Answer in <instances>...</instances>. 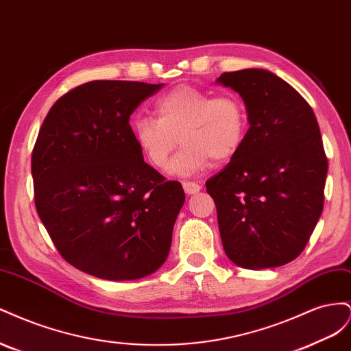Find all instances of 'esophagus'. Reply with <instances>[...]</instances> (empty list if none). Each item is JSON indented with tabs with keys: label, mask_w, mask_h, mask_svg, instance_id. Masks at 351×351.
Here are the masks:
<instances>
[{
	"label": "esophagus",
	"mask_w": 351,
	"mask_h": 351,
	"mask_svg": "<svg viewBox=\"0 0 351 351\" xmlns=\"http://www.w3.org/2000/svg\"><path fill=\"white\" fill-rule=\"evenodd\" d=\"M183 189H184L186 195H196L200 192V186L195 182H184Z\"/></svg>",
	"instance_id": "obj_1"
}]
</instances>
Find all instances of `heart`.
Returning a JSON list of instances; mask_svg holds the SVG:
<instances>
[{
	"label": "heart",
	"mask_w": 351,
	"mask_h": 351,
	"mask_svg": "<svg viewBox=\"0 0 351 351\" xmlns=\"http://www.w3.org/2000/svg\"><path fill=\"white\" fill-rule=\"evenodd\" d=\"M156 119L136 117L132 123L134 142L146 161L164 169L176 146L182 149L169 165L177 176H193L210 164L234 158L247 134V112L241 99L232 93L212 95L190 84L159 97Z\"/></svg>",
	"instance_id": "1"
}]
</instances>
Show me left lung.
I'll use <instances>...</instances> for the list:
<instances>
[{
    "label": "left lung",
    "instance_id": "8db88e82",
    "mask_svg": "<svg viewBox=\"0 0 351 351\" xmlns=\"http://www.w3.org/2000/svg\"><path fill=\"white\" fill-rule=\"evenodd\" d=\"M218 84L246 105L249 130L239 154L206 182L226 254L265 269L295 259L324 209L328 161L311 105L268 70L224 73Z\"/></svg>",
    "mask_w": 351,
    "mask_h": 351
}]
</instances>
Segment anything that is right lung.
<instances>
[{"mask_svg":"<svg viewBox=\"0 0 351 351\" xmlns=\"http://www.w3.org/2000/svg\"><path fill=\"white\" fill-rule=\"evenodd\" d=\"M164 83L93 80L52 105L32 154L35 205L74 268L110 281L162 267L184 204L178 182L143 161L130 115Z\"/></svg>","mask_w":351,"mask_h":351,"instance_id":"1","label":"right lung"}]
</instances>
